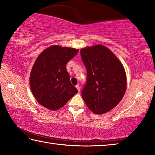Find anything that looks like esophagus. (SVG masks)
<instances>
[{"label":"esophagus","instance_id":"esophagus-1","mask_svg":"<svg viewBox=\"0 0 155 155\" xmlns=\"http://www.w3.org/2000/svg\"><path fill=\"white\" fill-rule=\"evenodd\" d=\"M76 87H77V89L78 90V92H80V89H81V87H80V85H77V86H76Z\"/></svg>","mask_w":155,"mask_h":155}]
</instances>
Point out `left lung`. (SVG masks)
Here are the masks:
<instances>
[{
	"label": "left lung",
	"instance_id": "1",
	"mask_svg": "<svg viewBox=\"0 0 155 155\" xmlns=\"http://www.w3.org/2000/svg\"><path fill=\"white\" fill-rule=\"evenodd\" d=\"M80 51L87 71L82 98L94 114H104L117 106L126 92V77L124 66L104 45L83 48Z\"/></svg>",
	"mask_w": 155,
	"mask_h": 155
}]
</instances>
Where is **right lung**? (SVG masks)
<instances>
[{
  "mask_svg": "<svg viewBox=\"0 0 155 155\" xmlns=\"http://www.w3.org/2000/svg\"><path fill=\"white\" fill-rule=\"evenodd\" d=\"M78 51L77 49L53 45L36 58L30 74V87L35 99L46 108H61L78 92L66 70V64Z\"/></svg>",
  "mask_w": 155,
  "mask_h": 155,
  "instance_id": "add662e5",
  "label": "right lung"
}]
</instances>
